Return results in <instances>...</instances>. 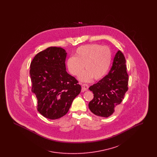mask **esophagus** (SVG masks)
<instances>
[{
  "instance_id": "obj_1",
  "label": "esophagus",
  "mask_w": 157,
  "mask_h": 157,
  "mask_svg": "<svg viewBox=\"0 0 157 157\" xmlns=\"http://www.w3.org/2000/svg\"><path fill=\"white\" fill-rule=\"evenodd\" d=\"M81 88H82V92H85V91L88 90L89 86L86 84H82L81 85Z\"/></svg>"
}]
</instances>
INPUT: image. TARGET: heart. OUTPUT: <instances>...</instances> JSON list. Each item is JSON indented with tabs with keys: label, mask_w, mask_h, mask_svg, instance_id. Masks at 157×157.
Masks as SVG:
<instances>
[{
	"label": "heart",
	"mask_w": 157,
	"mask_h": 157,
	"mask_svg": "<svg viewBox=\"0 0 157 157\" xmlns=\"http://www.w3.org/2000/svg\"><path fill=\"white\" fill-rule=\"evenodd\" d=\"M111 62V52L107 47L98 44H90L79 47L75 51V56L69 57L66 65L69 72L74 76H79V79L90 82L93 78L99 80L108 71Z\"/></svg>",
	"instance_id": "b5f03b06"
}]
</instances>
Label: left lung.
Returning <instances> with one entry per match:
<instances>
[{
  "label": "left lung",
  "mask_w": 157,
  "mask_h": 157,
  "mask_svg": "<svg viewBox=\"0 0 157 157\" xmlns=\"http://www.w3.org/2000/svg\"><path fill=\"white\" fill-rule=\"evenodd\" d=\"M125 63L123 53L118 51L108 74L89 88L94 94L89 108L95 115L108 118L114 112L115 106L122 101L128 84Z\"/></svg>",
  "instance_id": "1"
}]
</instances>
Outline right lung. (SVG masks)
Masks as SVG:
<instances>
[{"label": "right lung", "instance_id": "right-lung-1", "mask_svg": "<svg viewBox=\"0 0 157 157\" xmlns=\"http://www.w3.org/2000/svg\"><path fill=\"white\" fill-rule=\"evenodd\" d=\"M67 53L61 48L49 47L32 60L30 76L37 111L44 117L56 120L68 112L81 86L66 71Z\"/></svg>", "mask_w": 157, "mask_h": 157}]
</instances>
